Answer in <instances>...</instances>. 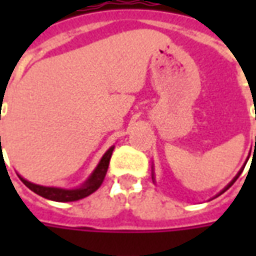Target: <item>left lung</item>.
I'll return each mask as SVG.
<instances>
[{
  "label": "left lung",
  "mask_w": 256,
  "mask_h": 256,
  "mask_svg": "<svg viewBox=\"0 0 256 256\" xmlns=\"http://www.w3.org/2000/svg\"><path fill=\"white\" fill-rule=\"evenodd\" d=\"M255 148H256V138H255ZM244 167H246V166H244ZM242 170H244V168H242ZM242 172H238V174H237L236 177H234V180H233V181H232V182L229 184V185H228V186H226V188L224 189V190H222V192H220V193H224V192H225V190H228V189L230 188V186H232V185H233V184L236 182V180H237V178H238V177H240V174H242Z\"/></svg>",
  "instance_id": "left-lung-1"
}]
</instances>
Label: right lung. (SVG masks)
<instances>
[{
	"instance_id": "1",
	"label": "right lung",
	"mask_w": 256,
	"mask_h": 256,
	"mask_svg": "<svg viewBox=\"0 0 256 256\" xmlns=\"http://www.w3.org/2000/svg\"><path fill=\"white\" fill-rule=\"evenodd\" d=\"M0 145H1V137H0ZM112 150H114V146H111L110 150H106V155L102 156V159L98 163V166L96 168L93 174L90 176L89 180L84 184V186L79 189H62V188H49V186H41V185H36V184H31L28 181H26L24 178H22L19 176V178L22 180V182L26 186L28 189H31L32 192H36V194H40L42 198H49V200H53V202H75V200H79V198H84L86 196H89L93 192H96L97 189L100 188L101 184L106 178V170H108V166H110V160H111Z\"/></svg>"
}]
</instances>
